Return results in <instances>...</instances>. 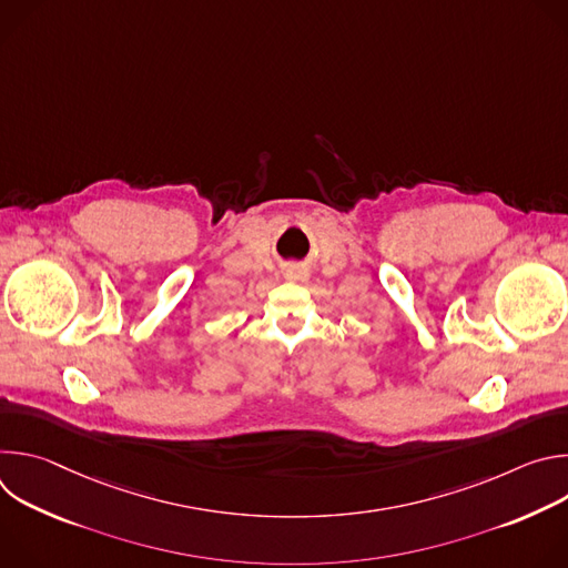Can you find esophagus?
Here are the masks:
<instances>
[{
    "mask_svg": "<svg viewBox=\"0 0 568 568\" xmlns=\"http://www.w3.org/2000/svg\"><path fill=\"white\" fill-rule=\"evenodd\" d=\"M307 276H310L307 270H305V267H298V265H296V267H290V270L285 272V278H287V281H294V283H303V281H307Z\"/></svg>",
    "mask_w": 568,
    "mask_h": 568,
    "instance_id": "1",
    "label": "esophagus"
}]
</instances>
